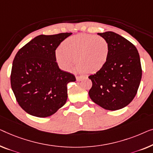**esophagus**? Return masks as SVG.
Listing matches in <instances>:
<instances>
[{"label": "esophagus", "mask_w": 153, "mask_h": 153, "mask_svg": "<svg viewBox=\"0 0 153 153\" xmlns=\"http://www.w3.org/2000/svg\"><path fill=\"white\" fill-rule=\"evenodd\" d=\"M76 79L77 81H81L84 79V76H76Z\"/></svg>", "instance_id": "obj_1"}]
</instances>
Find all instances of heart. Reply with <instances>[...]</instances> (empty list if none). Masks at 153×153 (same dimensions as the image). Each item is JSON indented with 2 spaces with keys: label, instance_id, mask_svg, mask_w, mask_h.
Segmentation results:
<instances>
[{
  "label": "heart",
  "instance_id": "1",
  "mask_svg": "<svg viewBox=\"0 0 153 153\" xmlns=\"http://www.w3.org/2000/svg\"><path fill=\"white\" fill-rule=\"evenodd\" d=\"M110 45L102 36L89 34H80L69 37L62 43L55 52L59 67L70 71L75 65L88 74L102 70L110 56Z\"/></svg>",
  "mask_w": 153,
  "mask_h": 153
}]
</instances>
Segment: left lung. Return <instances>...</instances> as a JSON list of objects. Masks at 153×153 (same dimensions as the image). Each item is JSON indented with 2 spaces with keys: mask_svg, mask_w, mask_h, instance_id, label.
<instances>
[{
  "mask_svg": "<svg viewBox=\"0 0 153 153\" xmlns=\"http://www.w3.org/2000/svg\"><path fill=\"white\" fill-rule=\"evenodd\" d=\"M110 45V56L102 70L89 76L93 102L108 110L128 105L135 97L141 79L140 57L132 43L113 32L98 33Z\"/></svg>",
  "mask_w": 153,
  "mask_h": 153,
  "instance_id": "left-lung-1",
  "label": "left lung"
}]
</instances>
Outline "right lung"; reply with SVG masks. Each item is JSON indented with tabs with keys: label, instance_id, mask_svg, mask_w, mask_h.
Returning <instances> with one entry per match:
<instances>
[{
	"label": "right lung",
	"instance_id": "1",
	"mask_svg": "<svg viewBox=\"0 0 153 153\" xmlns=\"http://www.w3.org/2000/svg\"><path fill=\"white\" fill-rule=\"evenodd\" d=\"M72 34L39 35L15 56L11 86L18 103L27 113L37 117H50L66 103L67 84L76 78L59 68L55 50Z\"/></svg>",
	"mask_w": 153,
	"mask_h": 153
}]
</instances>
